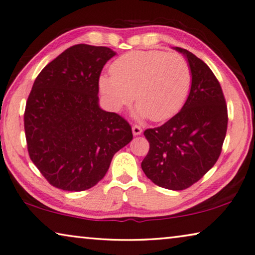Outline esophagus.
<instances>
[{
    "instance_id": "esophagus-1",
    "label": "esophagus",
    "mask_w": 255,
    "mask_h": 255,
    "mask_svg": "<svg viewBox=\"0 0 255 255\" xmlns=\"http://www.w3.org/2000/svg\"><path fill=\"white\" fill-rule=\"evenodd\" d=\"M132 132H133V135H139L142 133V128H141V127H139V125L134 124L132 127Z\"/></svg>"
}]
</instances>
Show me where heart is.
I'll return each instance as SVG.
<instances>
[{"label":"heart","mask_w":255,"mask_h":255,"mask_svg":"<svg viewBox=\"0 0 255 255\" xmlns=\"http://www.w3.org/2000/svg\"><path fill=\"white\" fill-rule=\"evenodd\" d=\"M191 82L190 66L182 56L147 50L117 58L111 66V75L99 78V87L115 109L130 105L134 96L138 116L163 122L182 108Z\"/></svg>","instance_id":"1"}]
</instances>
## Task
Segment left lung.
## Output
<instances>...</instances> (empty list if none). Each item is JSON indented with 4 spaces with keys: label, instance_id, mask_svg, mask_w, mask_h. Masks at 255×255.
I'll use <instances>...</instances> for the list:
<instances>
[{
    "label": "left lung",
    "instance_id": "left-lung-1",
    "mask_svg": "<svg viewBox=\"0 0 255 255\" xmlns=\"http://www.w3.org/2000/svg\"><path fill=\"white\" fill-rule=\"evenodd\" d=\"M189 62L193 82L181 111L160 127L143 132L149 151L141 168L155 185L183 190L202 179L221 154L228 111L221 85L204 61L175 48Z\"/></svg>",
    "mask_w": 255,
    "mask_h": 255
}]
</instances>
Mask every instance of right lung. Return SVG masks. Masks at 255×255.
Instances as JSON below:
<instances>
[{"label": "right lung", "mask_w": 255, "mask_h": 255, "mask_svg": "<svg viewBox=\"0 0 255 255\" xmlns=\"http://www.w3.org/2000/svg\"><path fill=\"white\" fill-rule=\"evenodd\" d=\"M114 56L107 46L73 45L34 82L23 114L27 149L51 186L90 189L133 138L127 120L98 104L101 70Z\"/></svg>", "instance_id": "1"}]
</instances>
